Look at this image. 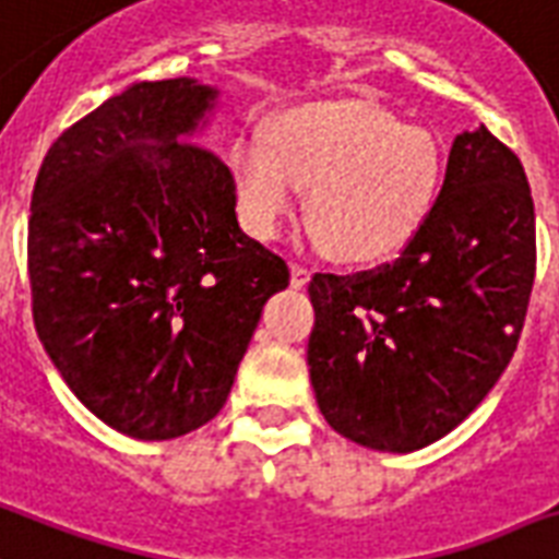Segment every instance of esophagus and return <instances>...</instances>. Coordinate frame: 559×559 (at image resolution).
I'll return each instance as SVG.
<instances>
[{
    "mask_svg": "<svg viewBox=\"0 0 559 559\" xmlns=\"http://www.w3.org/2000/svg\"><path fill=\"white\" fill-rule=\"evenodd\" d=\"M308 281H310V272L305 270V266L293 263V270H289V284H293L296 289H301V287H308Z\"/></svg>",
    "mask_w": 559,
    "mask_h": 559,
    "instance_id": "obj_1",
    "label": "esophagus"
}]
</instances>
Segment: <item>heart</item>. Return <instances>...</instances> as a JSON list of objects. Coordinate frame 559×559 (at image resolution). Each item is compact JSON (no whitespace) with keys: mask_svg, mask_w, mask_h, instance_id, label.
<instances>
[{"mask_svg":"<svg viewBox=\"0 0 559 559\" xmlns=\"http://www.w3.org/2000/svg\"><path fill=\"white\" fill-rule=\"evenodd\" d=\"M237 207L270 240L308 190V225L343 263H381L416 237L440 193L442 157L421 128L366 99L284 110L263 143L231 152Z\"/></svg>","mask_w":559,"mask_h":559,"instance_id":"b5f03b06","label":"heart"}]
</instances>
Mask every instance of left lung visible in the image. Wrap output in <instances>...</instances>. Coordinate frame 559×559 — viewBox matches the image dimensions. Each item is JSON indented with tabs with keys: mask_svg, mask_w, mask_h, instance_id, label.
Wrapping results in <instances>:
<instances>
[{
	"mask_svg": "<svg viewBox=\"0 0 559 559\" xmlns=\"http://www.w3.org/2000/svg\"><path fill=\"white\" fill-rule=\"evenodd\" d=\"M534 272L522 160L487 126L460 131L437 204L402 258L310 281L308 366L328 425L393 454L454 431L516 352Z\"/></svg>",
	"mask_w": 559,
	"mask_h": 559,
	"instance_id": "1",
	"label": "left lung"
}]
</instances>
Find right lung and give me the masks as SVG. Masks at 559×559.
<instances>
[{"instance_id": "1", "label": "right lung", "mask_w": 559, "mask_h": 559, "mask_svg": "<svg viewBox=\"0 0 559 559\" xmlns=\"http://www.w3.org/2000/svg\"><path fill=\"white\" fill-rule=\"evenodd\" d=\"M219 87L134 81L55 140L34 181V328L75 399L134 440L223 411L287 263L237 223L231 169L199 146Z\"/></svg>"}]
</instances>
